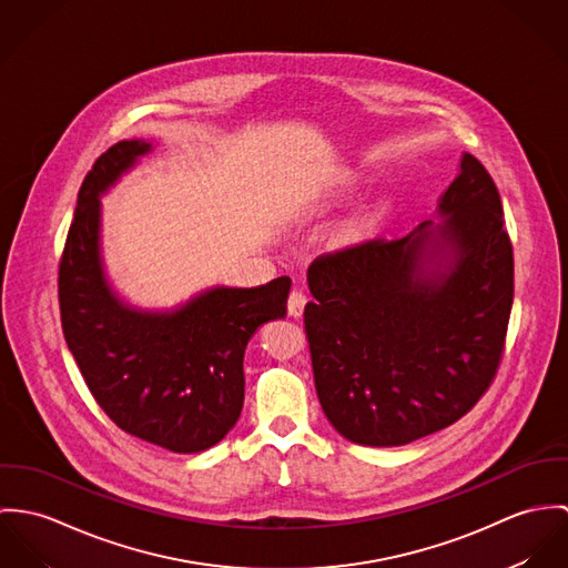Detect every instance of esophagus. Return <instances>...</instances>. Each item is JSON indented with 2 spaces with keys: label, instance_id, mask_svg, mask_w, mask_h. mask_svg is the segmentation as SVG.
Returning <instances> with one entry per match:
<instances>
[{
  "label": "esophagus",
  "instance_id": "34e87169",
  "mask_svg": "<svg viewBox=\"0 0 568 568\" xmlns=\"http://www.w3.org/2000/svg\"><path fill=\"white\" fill-rule=\"evenodd\" d=\"M305 305H307V296L303 294V292H298V290H294L292 294H290V301H287V312L292 317H301L303 312H305Z\"/></svg>",
  "mask_w": 568,
  "mask_h": 568
}]
</instances>
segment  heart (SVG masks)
<instances>
[{
    "label": "heart",
    "instance_id": "b5f03b06",
    "mask_svg": "<svg viewBox=\"0 0 568 568\" xmlns=\"http://www.w3.org/2000/svg\"><path fill=\"white\" fill-rule=\"evenodd\" d=\"M366 229H368V220H366V217H357V220H353V222L339 233V242H342V244L357 242V240L364 237Z\"/></svg>",
    "mask_w": 568,
    "mask_h": 568
}]
</instances>
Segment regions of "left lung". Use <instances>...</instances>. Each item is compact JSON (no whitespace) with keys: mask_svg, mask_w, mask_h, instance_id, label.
<instances>
[{"mask_svg":"<svg viewBox=\"0 0 568 568\" xmlns=\"http://www.w3.org/2000/svg\"><path fill=\"white\" fill-rule=\"evenodd\" d=\"M305 307L320 405L346 440L400 446L459 420L497 375L514 256L495 181L468 152L434 220L322 254Z\"/></svg>","mask_w":568,"mask_h":568,"instance_id":"left-lung-1","label":"left lung"}]
</instances>
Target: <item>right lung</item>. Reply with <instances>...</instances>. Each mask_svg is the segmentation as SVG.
I'll use <instances>...</instances> for the list:
<instances>
[{
    "instance_id": "right-lung-1",
    "label": "right lung",
    "mask_w": 568,
    "mask_h": 568,
    "mask_svg": "<svg viewBox=\"0 0 568 568\" xmlns=\"http://www.w3.org/2000/svg\"><path fill=\"white\" fill-rule=\"evenodd\" d=\"M150 152L143 139L115 143L78 191L59 270L61 322L84 383L120 429L172 453H200L235 427L248 339L287 314L292 281L215 285L172 310L124 301L104 270L100 197Z\"/></svg>"
}]
</instances>
